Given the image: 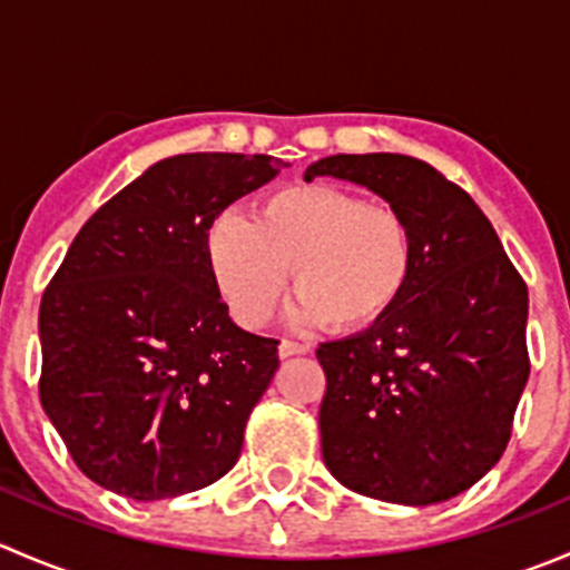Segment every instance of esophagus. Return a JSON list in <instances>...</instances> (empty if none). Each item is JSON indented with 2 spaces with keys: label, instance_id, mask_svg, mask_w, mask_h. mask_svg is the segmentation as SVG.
I'll return each instance as SVG.
<instances>
[{
  "label": "esophagus",
  "instance_id": "34e87169",
  "mask_svg": "<svg viewBox=\"0 0 570 570\" xmlns=\"http://www.w3.org/2000/svg\"><path fill=\"white\" fill-rule=\"evenodd\" d=\"M312 353V347L303 342H292V338H284V342L278 344V355L281 358H295V355H308Z\"/></svg>",
  "mask_w": 570,
  "mask_h": 570
}]
</instances>
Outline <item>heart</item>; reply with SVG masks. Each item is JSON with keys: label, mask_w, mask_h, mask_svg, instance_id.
<instances>
[{"label": "heart", "mask_w": 570, "mask_h": 570, "mask_svg": "<svg viewBox=\"0 0 570 570\" xmlns=\"http://www.w3.org/2000/svg\"><path fill=\"white\" fill-rule=\"evenodd\" d=\"M212 281L245 327H262L289 289L297 317L336 333L377 325L416 269V234L402 212L358 193L303 184L264 195L248 223L220 217L206 237Z\"/></svg>", "instance_id": "heart-1"}]
</instances>
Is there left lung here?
<instances>
[{
	"mask_svg": "<svg viewBox=\"0 0 570 570\" xmlns=\"http://www.w3.org/2000/svg\"><path fill=\"white\" fill-rule=\"evenodd\" d=\"M314 176L364 184L416 234L386 320L320 344L322 461L361 497L444 502L502 458L530 377L527 284L465 189L405 154H336Z\"/></svg>",
	"mask_w": 570,
	"mask_h": 570,
	"instance_id": "obj_1",
	"label": "left lung"
}]
</instances>
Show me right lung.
Segmentation results:
<instances>
[{
	"label": "right lung",
	"mask_w": 570,
	"mask_h": 570,
	"mask_svg": "<svg viewBox=\"0 0 570 570\" xmlns=\"http://www.w3.org/2000/svg\"><path fill=\"white\" fill-rule=\"evenodd\" d=\"M289 168L178 154L82 226L40 297V405L85 476L137 502L220 480L278 370V342L228 317L206 237L215 217Z\"/></svg>",
	"instance_id": "add662e5"
}]
</instances>
